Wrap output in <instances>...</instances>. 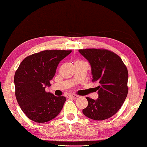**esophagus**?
<instances>
[{
    "label": "esophagus",
    "mask_w": 147,
    "mask_h": 147,
    "mask_svg": "<svg viewBox=\"0 0 147 147\" xmlns=\"http://www.w3.org/2000/svg\"><path fill=\"white\" fill-rule=\"evenodd\" d=\"M69 96L71 97V98H77V97H78V95H76V94H70V95H69Z\"/></svg>",
    "instance_id": "34e87169"
}]
</instances>
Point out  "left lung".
I'll use <instances>...</instances> for the list:
<instances>
[{
	"label": "left lung",
	"mask_w": 147,
	"mask_h": 147,
	"mask_svg": "<svg viewBox=\"0 0 147 147\" xmlns=\"http://www.w3.org/2000/svg\"><path fill=\"white\" fill-rule=\"evenodd\" d=\"M89 62L92 81L99 84L96 100L86 97L88 106L82 113L89 119L102 121L118 112L128 94L127 67L115 53L105 49H88L78 50Z\"/></svg>",
	"instance_id": "8db88e82"
}]
</instances>
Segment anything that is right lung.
I'll return each mask as SVG.
<instances>
[{
    "label": "right lung",
    "mask_w": 147,
    "mask_h": 147,
    "mask_svg": "<svg viewBox=\"0 0 147 147\" xmlns=\"http://www.w3.org/2000/svg\"><path fill=\"white\" fill-rule=\"evenodd\" d=\"M72 51H41L26 57L14 77L16 100L28 119L36 123L51 121L59 114L66 101L65 96L47 92L60 62Z\"/></svg>",
    "instance_id": "right-lung-1"
}]
</instances>
